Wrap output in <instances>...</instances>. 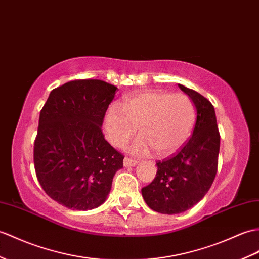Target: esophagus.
<instances>
[{"mask_svg":"<svg viewBox=\"0 0 259 259\" xmlns=\"http://www.w3.org/2000/svg\"><path fill=\"white\" fill-rule=\"evenodd\" d=\"M137 164H138V161H136L134 159L124 158V160H123V165L124 166H135Z\"/></svg>","mask_w":259,"mask_h":259,"instance_id":"esophagus-1","label":"esophagus"}]
</instances>
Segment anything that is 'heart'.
<instances>
[{"mask_svg":"<svg viewBox=\"0 0 259 259\" xmlns=\"http://www.w3.org/2000/svg\"><path fill=\"white\" fill-rule=\"evenodd\" d=\"M194 121V105L188 96L151 90L129 96L121 108L112 106L104 131L113 146L121 148L139 128L141 136L130 147L132 153L143 155L153 149L159 157H169L188 140Z\"/></svg>","mask_w":259,"mask_h":259,"instance_id":"b5f03b06","label":"heart"}]
</instances>
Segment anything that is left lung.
I'll list each match as a JSON object with an SVG mask.
<instances>
[{"label":"left lung","instance_id":"1","mask_svg":"<svg viewBox=\"0 0 259 259\" xmlns=\"http://www.w3.org/2000/svg\"><path fill=\"white\" fill-rule=\"evenodd\" d=\"M179 87L195 106L193 134L177 154L157 162V177L141 190L150 208L169 215L188 211L205 196L218 172L221 139L211 102L193 89Z\"/></svg>","mask_w":259,"mask_h":259}]
</instances>
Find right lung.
<instances>
[{
  "mask_svg": "<svg viewBox=\"0 0 259 259\" xmlns=\"http://www.w3.org/2000/svg\"><path fill=\"white\" fill-rule=\"evenodd\" d=\"M117 87L79 79L53 89L40 110L34 143L36 176L45 193L78 211L100 206L123 155L112 148L101 125Z\"/></svg>",
  "mask_w": 259,
  "mask_h": 259,
  "instance_id": "obj_1",
  "label": "right lung"
}]
</instances>
